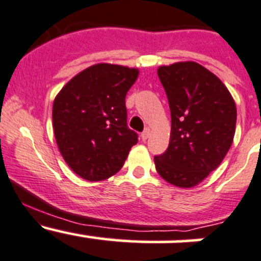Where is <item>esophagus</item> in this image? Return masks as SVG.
<instances>
[{"mask_svg": "<svg viewBox=\"0 0 261 261\" xmlns=\"http://www.w3.org/2000/svg\"><path fill=\"white\" fill-rule=\"evenodd\" d=\"M148 137H149V129L148 128H146V129L142 132V134H141L142 141H147V139H148Z\"/></svg>", "mask_w": 261, "mask_h": 261, "instance_id": "obj_1", "label": "esophagus"}]
</instances>
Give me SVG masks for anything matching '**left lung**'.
<instances>
[{"label":"left lung","mask_w":261,"mask_h":261,"mask_svg":"<svg viewBox=\"0 0 261 261\" xmlns=\"http://www.w3.org/2000/svg\"><path fill=\"white\" fill-rule=\"evenodd\" d=\"M157 74L171 112L166 152L154 157L164 180L177 188L202 182L233 142L237 110L223 82L197 62L161 66Z\"/></svg>","instance_id":"8db88e82"}]
</instances>
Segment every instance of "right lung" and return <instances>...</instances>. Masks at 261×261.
Segmentation results:
<instances>
[{
  "instance_id": "right-lung-1",
  "label": "right lung",
  "mask_w": 261,
  "mask_h": 261,
  "mask_svg": "<svg viewBox=\"0 0 261 261\" xmlns=\"http://www.w3.org/2000/svg\"><path fill=\"white\" fill-rule=\"evenodd\" d=\"M139 71L97 63L69 80L53 102L57 146L69 169L89 181L117 174L138 142L127 125L125 95Z\"/></svg>"
}]
</instances>
